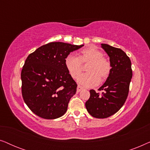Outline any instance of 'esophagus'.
<instances>
[{
    "mask_svg": "<svg viewBox=\"0 0 150 150\" xmlns=\"http://www.w3.org/2000/svg\"><path fill=\"white\" fill-rule=\"evenodd\" d=\"M83 88L82 87H81V86L79 85L77 87V92H78V93H79V92H80L81 91H82V90H83Z\"/></svg>",
    "mask_w": 150,
    "mask_h": 150,
    "instance_id": "1",
    "label": "esophagus"
}]
</instances>
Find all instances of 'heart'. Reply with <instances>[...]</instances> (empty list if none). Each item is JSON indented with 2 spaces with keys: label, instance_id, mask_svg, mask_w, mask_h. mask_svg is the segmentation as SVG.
I'll list each match as a JSON object with an SVG mask.
<instances>
[{
  "label": "heart",
  "instance_id": "1",
  "mask_svg": "<svg viewBox=\"0 0 150 150\" xmlns=\"http://www.w3.org/2000/svg\"><path fill=\"white\" fill-rule=\"evenodd\" d=\"M103 56V52L98 48L87 47L79 52L78 57L73 54L67 55L65 65L71 78L76 79L83 70L82 64L88 63L86 67L87 73L82 74L78 79V83L84 87H93L99 81H105L110 74V64Z\"/></svg>",
  "mask_w": 150,
  "mask_h": 150
}]
</instances>
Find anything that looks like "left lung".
I'll return each instance as SVG.
<instances>
[{"instance_id":"obj_1","label":"left lung","mask_w":150,"mask_h":150,"mask_svg":"<svg viewBox=\"0 0 150 150\" xmlns=\"http://www.w3.org/2000/svg\"><path fill=\"white\" fill-rule=\"evenodd\" d=\"M110 58L111 69L105 83L99 88L102 93L90 90V98L85 102L89 113L96 118H107L116 113L126 102L132 77L131 61L120 48L101 44Z\"/></svg>"}]
</instances>
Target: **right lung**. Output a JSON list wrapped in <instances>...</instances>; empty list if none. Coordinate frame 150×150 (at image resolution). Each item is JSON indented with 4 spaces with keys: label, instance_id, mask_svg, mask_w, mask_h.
I'll return each mask as SVG.
<instances>
[{
    "label": "right lung",
    "instance_id": "add662e5",
    "mask_svg": "<svg viewBox=\"0 0 150 150\" xmlns=\"http://www.w3.org/2000/svg\"><path fill=\"white\" fill-rule=\"evenodd\" d=\"M83 46L51 42L26 58L21 72L22 97L38 116L54 120L66 112L77 84L67 71L65 59Z\"/></svg>",
    "mask_w": 150,
    "mask_h": 150
}]
</instances>
